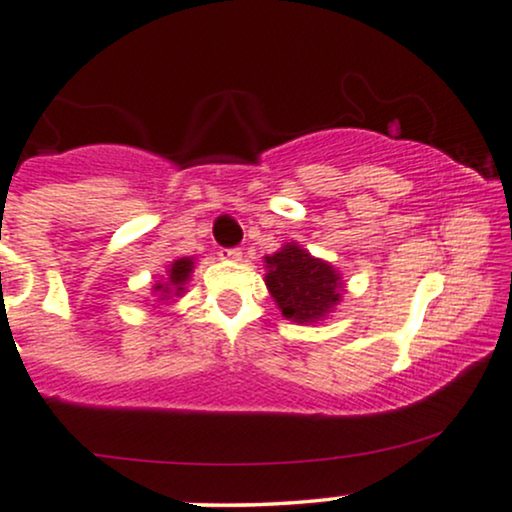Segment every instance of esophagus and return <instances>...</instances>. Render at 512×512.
<instances>
[{"label": "esophagus", "instance_id": "obj_1", "mask_svg": "<svg viewBox=\"0 0 512 512\" xmlns=\"http://www.w3.org/2000/svg\"><path fill=\"white\" fill-rule=\"evenodd\" d=\"M240 257H243V252H240L238 248H221L219 250V260H223V262H238Z\"/></svg>", "mask_w": 512, "mask_h": 512}]
</instances>
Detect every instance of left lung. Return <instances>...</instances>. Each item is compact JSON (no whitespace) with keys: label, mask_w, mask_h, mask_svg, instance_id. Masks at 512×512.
I'll use <instances>...</instances> for the list:
<instances>
[{"label":"left lung","mask_w":512,"mask_h":512,"mask_svg":"<svg viewBox=\"0 0 512 512\" xmlns=\"http://www.w3.org/2000/svg\"><path fill=\"white\" fill-rule=\"evenodd\" d=\"M267 289L281 315L293 322L322 320L339 301V274L296 243L267 257Z\"/></svg>","instance_id":"obj_1"}]
</instances>
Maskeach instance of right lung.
<instances>
[{"label": "right lung", "mask_w": 512, "mask_h": 512, "mask_svg": "<svg viewBox=\"0 0 512 512\" xmlns=\"http://www.w3.org/2000/svg\"><path fill=\"white\" fill-rule=\"evenodd\" d=\"M190 272H192V260L190 257H182V260H175L170 264V272H168V279H170V286L175 289V296L182 291V284H185L187 279H190ZM156 291H163V293H170L168 286L163 284H156L154 286Z\"/></svg>", "instance_id": "obj_1"}]
</instances>
